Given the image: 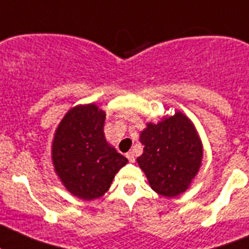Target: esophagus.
Listing matches in <instances>:
<instances>
[{"label": "esophagus", "mask_w": 249, "mask_h": 249, "mask_svg": "<svg viewBox=\"0 0 249 249\" xmlns=\"http://www.w3.org/2000/svg\"><path fill=\"white\" fill-rule=\"evenodd\" d=\"M125 156H126V158L129 159V161L134 163V161H135V153H134V152H127Z\"/></svg>", "instance_id": "esophagus-1"}]
</instances>
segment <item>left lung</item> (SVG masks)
I'll list each match as a JSON object with an SVG mask.
<instances>
[{
  "instance_id": "left-lung-1",
  "label": "left lung",
  "mask_w": 249,
  "mask_h": 249,
  "mask_svg": "<svg viewBox=\"0 0 249 249\" xmlns=\"http://www.w3.org/2000/svg\"><path fill=\"white\" fill-rule=\"evenodd\" d=\"M140 140L143 153L137 163L152 190L171 198L189 189L203 157L202 142L191 120L176 112L158 124L148 123Z\"/></svg>"
}]
</instances>
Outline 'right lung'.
Listing matches in <instances>:
<instances>
[{
    "mask_svg": "<svg viewBox=\"0 0 249 249\" xmlns=\"http://www.w3.org/2000/svg\"><path fill=\"white\" fill-rule=\"evenodd\" d=\"M106 113L96 105L76 106L55 130L52 160L62 183L73 196L98 198L127 159L106 141Z\"/></svg>",
    "mask_w": 249,
    "mask_h": 249,
    "instance_id": "obj_1",
    "label": "right lung"
}]
</instances>
